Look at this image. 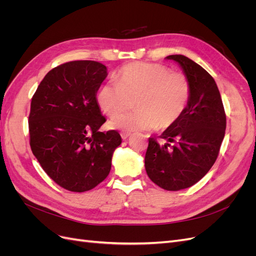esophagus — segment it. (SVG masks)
I'll list each match as a JSON object with an SVG mask.
<instances>
[{"instance_id": "obj_1", "label": "esophagus", "mask_w": 256, "mask_h": 256, "mask_svg": "<svg viewBox=\"0 0 256 256\" xmlns=\"http://www.w3.org/2000/svg\"><path fill=\"white\" fill-rule=\"evenodd\" d=\"M129 136H130V132H125V131H122L120 132V136L122 140H126V138H129Z\"/></svg>"}]
</instances>
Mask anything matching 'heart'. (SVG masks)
<instances>
[{
  "instance_id": "heart-1",
  "label": "heart",
  "mask_w": 256,
  "mask_h": 256,
  "mask_svg": "<svg viewBox=\"0 0 256 256\" xmlns=\"http://www.w3.org/2000/svg\"><path fill=\"white\" fill-rule=\"evenodd\" d=\"M191 96L188 76L168 67L134 62L122 67L115 81L102 84L96 102L104 114L114 116L136 100V112L115 116L109 126L125 132L172 127L187 109Z\"/></svg>"
}]
</instances>
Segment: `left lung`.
I'll return each instance as SVG.
<instances>
[{
  "label": "left lung",
  "instance_id": "1",
  "mask_svg": "<svg viewBox=\"0 0 256 256\" xmlns=\"http://www.w3.org/2000/svg\"><path fill=\"white\" fill-rule=\"evenodd\" d=\"M191 84L187 109L172 127L148 138L145 170L160 188L178 191L196 184L208 173L219 154L226 128V116L212 76L196 62L180 54L168 56Z\"/></svg>",
  "mask_w": 256,
  "mask_h": 256
}]
</instances>
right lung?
I'll list each match as a JSON object with an SVG mask.
<instances>
[{
  "instance_id": "obj_1",
  "label": "right lung",
  "mask_w": 256,
  "mask_h": 256,
  "mask_svg": "<svg viewBox=\"0 0 256 256\" xmlns=\"http://www.w3.org/2000/svg\"><path fill=\"white\" fill-rule=\"evenodd\" d=\"M106 70L95 60L62 64L44 76L30 102V150L48 176L69 191H88L104 182L122 143L116 130L99 131L106 118L96 92Z\"/></svg>"
}]
</instances>
